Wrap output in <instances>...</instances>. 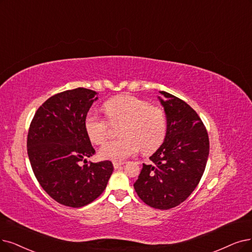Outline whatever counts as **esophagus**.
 I'll return each instance as SVG.
<instances>
[{"label":"esophagus","instance_id":"34e87169","mask_svg":"<svg viewBox=\"0 0 252 252\" xmlns=\"http://www.w3.org/2000/svg\"><path fill=\"white\" fill-rule=\"evenodd\" d=\"M113 164H114V167L117 169V168H119V167L122 166V165L124 164V162H118V161H114Z\"/></svg>","mask_w":252,"mask_h":252}]
</instances>
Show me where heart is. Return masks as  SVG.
I'll use <instances>...</instances> for the list:
<instances>
[{
	"label": "heart",
	"instance_id": "1",
	"mask_svg": "<svg viewBox=\"0 0 252 252\" xmlns=\"http://www.w3.org/2000/svg\"><path fill=\"white\" fill-rule=\"evenodd\" d=\"M103 110L110 124L123 123L119 132L123 137L105 143L99 150L100 158L123 161L135 155L140 148L143 153L149 154L163 143L167 123L161 107L124 94L107 100L103 104ZM85 129L90 140L100 145L108 136L109 124L104 118L90 112L85 118Z\"/></svg>",
	"mask_w": 252,
	"mask_h": 252
}]
</instances>
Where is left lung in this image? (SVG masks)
I'll use <instances>...</instances> for the list:
<instances>
[{"instance_id":"left-lung-1","label":"left lung","mask_w":252,"mask_h":252,"mask_svg":"<svg viewBox=\"0 0 252 252\" xmlns=\"http://www.w3.org/2000/svg\"><path fill=\"white\" fill-rule=\"evenodd\" d=\"M166 117V135L150 164H143L134 189L148 206L168 210L192 193L205 172L209 157L208 132L193 108L183 100L160 92Z\"/></svg>"}]
</instances>
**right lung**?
Here are the masks:
<instances>
[{
    "instance_id": "obj_1",
    "label": "right lung",
    "mask_w": 252,
    "mask_h": 252,
    "mask_svg": "<svg viewBox=\"0 0 252 252\" xmlns=\"http://www.w3.org/2000/svg\"><path fill=\"white\" fill-rule=\"evenodd\" d=\"M98 93L85 88L59 93L40 106L30 125L28 155L39 184L56 202L80 208L101 194L113 174L108 160L88 162L95 150L85 118Z\"/></svg>"
}]
</instances>
